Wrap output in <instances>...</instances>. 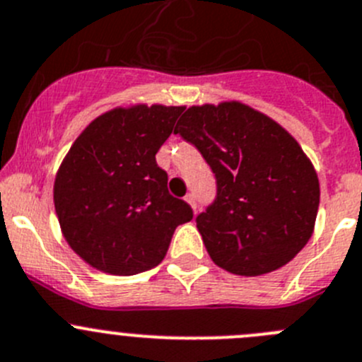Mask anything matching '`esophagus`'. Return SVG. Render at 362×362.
I'll list each match as a JSON object with an SVG mask.
<instances>
[{
  "mask_svg": "<svg viewBox=\"0 0 362 362\" xmlns=\"http://www.w3.org/2000/svg\"><path fill=\"white\" fill-rule=\"evenodd\" d=\"M185 202H187L189 205H191L194 211H197V194L194 192H187V197H185Z\"/></svg>",
  "mask_w": 362,
  "mask_h": 362,
  "instance_id": "34e87169",
  "label": "esophagus"
}]
</instances>
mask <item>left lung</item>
<instances>
[{
  "instance_id": "8db88e82",
  "label": "left lung",
  "mask_w": 362,
  "mask_h": 362,
  "mask_svg": "<svg viewBox=\"0 0 362 362\" xmlns=\"http://www.w3.org/2000/svg\"><path fill=\"white\" fill-rule=\"evenodd\" d=\"M175 134L214 173V200L197 216L212 261L245 276L288 264L309 241L320 205L318 177L300 144L238 101L191 107Z\"/></svg>"
}]
</instances>
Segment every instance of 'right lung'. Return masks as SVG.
<instances>
[{"instance_id":"1","label":"right lung","mask_w":362,"mask_h":362,"mask_svg":"<svg viewBox=\"0 0 362 362\" xmlns=\"http://www.w3.org/2000/svg\"><path fill=\"white\" fill-rule=\"evenodd\" d=\"M184 107L137 105L96 117L74 141L55 178L64 238L93 268L135 275L164 259L178 225L192 219L171 197L155 155Z\"/></svg>"}]
</instances>
